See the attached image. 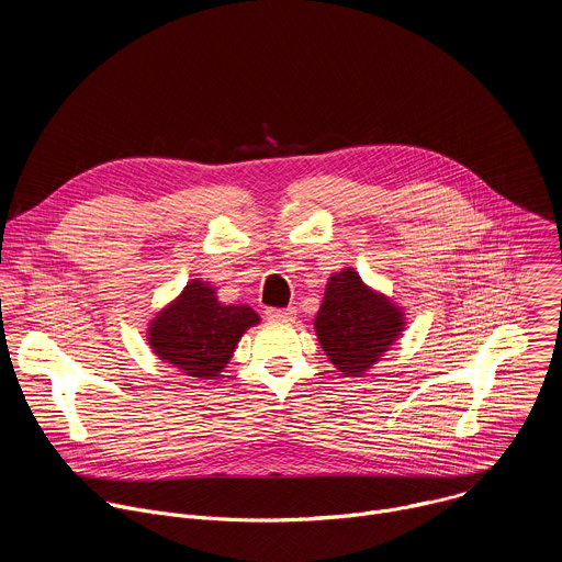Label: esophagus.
Here are the masks:
<instances>
[{"label":"esophagus","mask_w":562,"mask_h":562,"mask_svg":"<svg viewBox=\"0 0 562 562\" xmlns=\"http://www.w3.org/2000/svg\"><path fill=\"white\" fill-rule=\"evenodd\" d=\"M297 315L295 306H286V308H267V319L271 323H293Z\"/></svg>","instance_id":"1"}]
</instances>
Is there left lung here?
Wrapping results in <instances>:
<instances>
[{
  "label": "left lung",
  "instance_id": "obj_1",
  "mask_svg": "<svg viewBox=\"0 0 562 562\" xmlns=\"http://www.w3.org/2000/svg\"><path fill=\"white\" fill-rule=\"evenodd\" d=\"M313 329L329 362L342 375L360 378L403 336L407 317L403 306L345 267L329 278Z\"/></svg>",
  "mask_w": 562,
  "mask_h": 562
}]
</instances>
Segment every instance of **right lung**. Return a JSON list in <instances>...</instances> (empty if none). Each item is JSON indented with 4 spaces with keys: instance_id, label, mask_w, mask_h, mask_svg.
<instances>
[{
    "instance_id": "add662e5",
    "label": "right lung",
    "mask_w": 562,
    "mask_h": 562,
    "mask_svg": "<svg viewBox=\"0 0 562 562\" xmlns=\"http://www.w3.org/2000/svg\"><path fill=\"white\" fill-rule=\"evenodd\" d=\"M256 325L260 315L249 304H224L211 282L193 278L150 317L146 340L157 360L182 375L215 380Z\"/></svg>"
}]
</instances>
